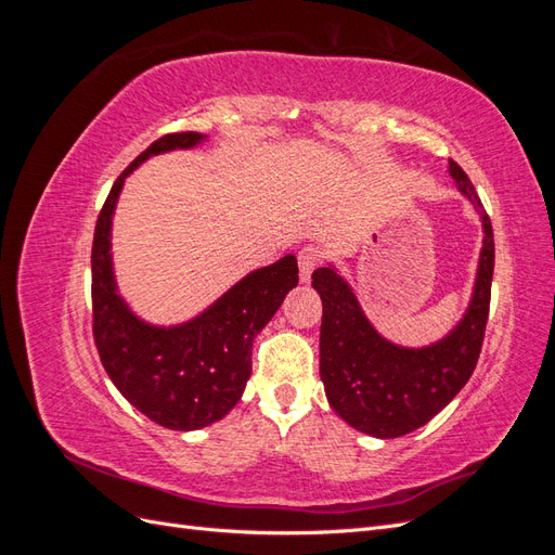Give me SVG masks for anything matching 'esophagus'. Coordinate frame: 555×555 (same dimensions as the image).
I'll return each instance as SVG.
<instances>
[{"mask_svg": "<svg viewBox=\"0 0 555 555\" xmlns=\"http://www.w3.org/2000/svg\"><path fill=\"white\" fill-rule=\"evenodd\" d=\"M319 266V251L314 247H304L298 251V268H300V280L310 282L312 271Z\"/></svg>", "mask_w": 555, "mask_h": 555, "instance_id": "34e87169", "label": "esophagus"}]
</instances>
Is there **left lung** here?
<instances>
[{
    "instance_id": "left-lung-1",
    "label": "left lung",
    "mask_w": 555,
    "mask_h": 555,
    "mask_svg": "<svg viewBox=\"0 0 555 555\" xmlns=\"http://www.w3.org/2000/svg\"><path fill=\"white\" fill-rule=\"evenodd\" d=\"M449 173L481 215L483 247L473 300L461 324L444 340L424 349L384 340L365 319L349 284L333 268H317L312 273V287L324 306L319 375L326 398L351 428L373 438H400L428 424L467 384L479 359L491 306L493 227L475 184L453 159H449Z\"/></svg>"
}]
</instances>
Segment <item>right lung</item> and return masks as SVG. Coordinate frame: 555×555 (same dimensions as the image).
Listing matches in <instances>:
<instances>
[{"label": "right lung", "instance_id": "obj_1", "mask_svg": "<svg viewBox=\"0 0 555 555\" xmlns=\"http://www.w3.org/2000/svg\"><path fill=\"white\" fill-rule=\"evenodd\" d=\"M196 131L166 133L117 176L92 243V333L111 382L133 408L171 430L210 426L236 405L251 373V340L298 284L292 255L259 268L188 324L159 328L133 314L115 292L111 220L125 178L150 155L192 147Z\"/></svg>", "mask_w": 555, "mask_h": 555}]
</instances>
